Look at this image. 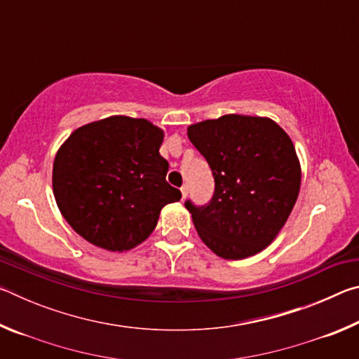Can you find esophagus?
Listing matches in <instances>:
<instances>
[{
	"instance_id": "esophagus-1",
	"label": "esophagus",
	"mask_w": 359,
	"mask_h": 359,
	"mask_svg": "<svg viewBox=\"0 0 359 359\" xmlns=\"http://www.w3.org/2000/svg\"><path fill=\"white\" fill-rule=\"evenodd\" d=\"M180 191H182V198H187V194H188V185L185 184V185H182V188H180Z\"/></svg>"
}]
</instances>
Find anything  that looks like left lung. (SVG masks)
<instances>
[{"instance_id":"1","label":"left lung","mask_w":359,"mask_h":359,"mask_svg":"<svg viewBox=\"0 0 359 359\" xmlns=\"http://www.w3.org/2000/svg\"><path fill=\"white\" fill-rule=\"evenodd\" d=\"M188 139L215 180L208 204L185 201L199 238L224 259L257 255L276 239L299 194L290 136L271 118L228 114L188 126Z\"/></svg>"}]
</instances>
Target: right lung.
Here are the masks:
<instances>
[{
  "label": "right lung",
  "instance_id": "right-lung-1",
  "mask_svg": "<svg viewBox=\"0 0 359 359\" xmlns=\"http://www.w3.org/2000/svg\"><path fill=\"white\" fill-rule=\"evenodd\" d=\"M163 131L145 118L114 115L77 128L53 161L60 212L85 241L111 252L141 244L161 209L182 198L166 182Z\"/></svg>",
  "mask_w": 359,
  "mask_h": 359
}]
</instances>
